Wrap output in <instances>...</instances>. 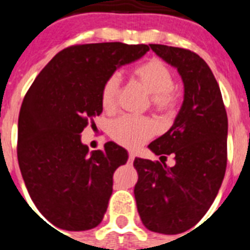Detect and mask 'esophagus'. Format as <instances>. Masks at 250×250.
<instances>
[{"label": "esophagus", "mask_w": 250, "mask_h": 250, "mask_svg": "<svg viewBox=\"0 0 250 250\" xmlns=\"http://www.w3.org/2000/svg\"><path fill=\"white\" fill-rule=\"evenodd\" d=\"M135 157H136V156H135V153H133V152L128 153V162H129V164H132L133 160H135Z\"/></svg>", "instance_id": "34e87169"}]
</instances>
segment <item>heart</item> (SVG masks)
Instances as JSON below:
<instances>
[{"instance_id":"heart-1","label":"heart","mask_w":250,"mask_h":250,"mask_svg":"<svg viewBox=\"0 0 250 250\" xmlns=\"http://www.w3.org/2000/svg\"><path fill=\"white\" fill-rule=\"evenodd\" d=\"M137 80L152 96V104L158 111H170L175 105V94L172 93L174 76L166 64L158 58L148 60L139 64L133 71ZM119 75L109 76L102 85L101 105L106 111H113L117 106L118 90H119ZM154 127L146 118L125 115L115 119L110 125V137L115 143L125 148L135 149L140 146L145 140L153 135Z\"/></svg>"}]
</instances>
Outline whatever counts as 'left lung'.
I'll list each match as a JSON object with an SVG mask.
<instances>
[{"label": "left lung", "instance_id": "1", "mask_svg": "<svg viewBox=\"0 0 250 250\" xmlns=\"http://www.w3.org/2000/svg\"><path fill=\"white\" fill-rule=\"evenodd\" d=\"M150 49L178 70L184 101L172 127L148 146L161 158L175 156V165L135 158L133 193L146 229L176 235L201 221L217 197L227 166L229 121L219 85L201 57L167 45Z\"/></svg>", "mask_w": 250, "mask_h": 250}]
</instances>
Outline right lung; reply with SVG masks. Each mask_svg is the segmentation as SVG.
<instances>
[{"instance_id": "right-lung-1", "label": "right lung", "mask_w": 250, "mask_h": 250, "mask_svg": "<svg viewBox=\"0 0 250 250\" xmlns=\"http://www.w3.org/2000/svg\"><path fill=\"white\" fill-rule=\"evenodd\" d=\"M148 45H74L37 75L18 119V162L42 215L57 227L85 231L101 223L113 174L128 154L113 141L92 153L80 133L102 113L101 89L118 67L144 56Z\"/></svg>"}]
</instances>
